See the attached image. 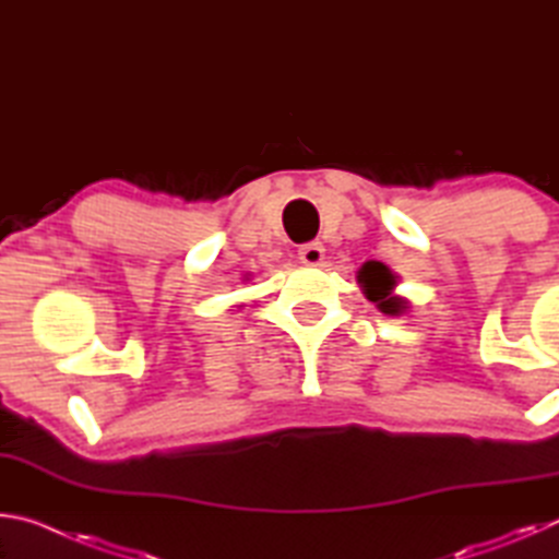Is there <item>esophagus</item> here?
Listing matches in <instances>:
<instances>
[{
    "label": "esophagus",
    "mask_w": 559,
    "mask_h": 559,
    "mask_svg": "<svg viewBox=\"0 0 559 559\" xmlns=\"http://www.w3.org/2000/svg\"><path fill=\"white\" fill-rule=\"evenodd\" d=\"M298 259H300V263H306V266H320L325 259V246L320 241H310L306 246H300Z\"/></svg>",
    "instance_id": "1"
}]
</instances>
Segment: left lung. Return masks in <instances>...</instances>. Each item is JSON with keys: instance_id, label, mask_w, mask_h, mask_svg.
<instances>
[{"instance_id": "obj_1", "label": "left lung", "mask_w": 559, "mask_h": 559, "mask_svg": "<svg viewBox=\"0 0 559 559\" xmlns=\"http://www.w3.org/2000/svg\"><path fill=\"white\" fill-rule=\"evenodd\" d=\"M357 283L365 298L374 302L377 310L384 316H404L406 308H409V300L394 293L400 276L390 266H384L382 261H365L357 271Z\"/></svg>"}]
</instances>
